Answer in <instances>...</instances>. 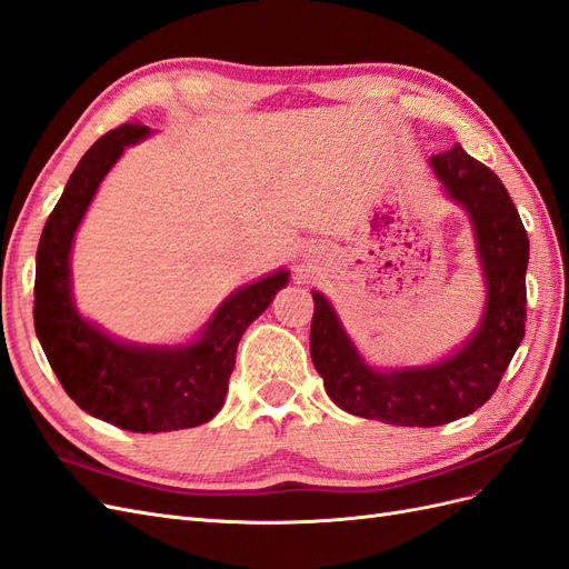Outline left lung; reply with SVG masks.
I'll return each instance as SVG.
<instances>
[{
    "label": "left lung",
    "mask_w": 569,
    "mask_h": 569,
    "mask_svg": "<svg viewBox=\"0 0 569 569\" xmlns=\"http://www.w3.org/2000/svg\"><path fill=\"white\" fill-rule=\"evenodd\" d=\"M446 192L470 213L487 280V306L462 349L429 368L380 372L358 356L320 291H313L311 358L330 399L368 420L401 427H437L470 416L501 382L525 337L529 237L503 182L460 144L435 153Z\"/></svg>",
    "instance_id": "1"
}]
</instances>
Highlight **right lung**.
Wrapping results in <instances>:
<instances>
[{"instance_id":"obj_1","label":"right lung","mask_w":569,"mask_h":569,"mask_svg":"<svg viewBox=\"0 0 569 569\" xmlns=\"http://www.w3.org/2000/svg\"><path fill=\"white\" fill-rule=\"evenodd\" d=\"M147 134L142 123H123L101 134L80 159L40 237L32 316L51 370L84 412L130 432H173L209 422L220 410L237 343L287 287L289 272L278 270L237 289L187 347H134L80 318L71 297L73 234L109 168Z\"/></svg>"}]
</instances>
